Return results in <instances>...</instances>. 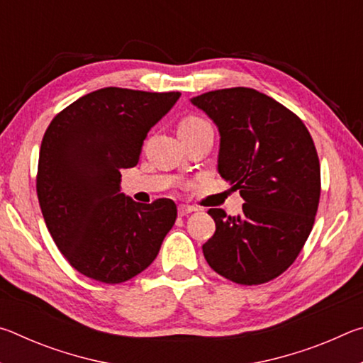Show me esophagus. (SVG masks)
<instances>
[{
    "instance_id": "1",
    "label": "esophagus",
    "mask_w": 363,
    "mask_h": 363,
    "mask_svg": "<svg viewBox=\"0 0 363 363\" xmlns=\"http://www.w3.org/2000/svg\"><path fill=\"white\" fill-rule=\"evenodd\" d=\"M196 211L194 206H189V205H181L179 208H177V213H179V216H187V214Z\"/></svg>"
}]
</instances>
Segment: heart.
Listing matches in <instances>:
<instances>
[{"label":"heart","instance_id":"heart-1","mask_svg":"<svg viewBox=\"0 0 363 363\" xmlns=\"http://www.w3.org/2000/svg\"><path fill=\"white\" fill-rule=\"evenodd\" d=\"M208 123L201 118H196V116H190V118H186L184 121H181L179 125V131L182 130H196V128L206 126Z\"/></svg>","mask_w":363,"mask_h":363}]
</instances>
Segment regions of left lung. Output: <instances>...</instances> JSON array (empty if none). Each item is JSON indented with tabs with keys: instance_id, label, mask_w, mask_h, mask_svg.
<instances>
[{
	"instance_id": "obj_1",
	"label": "left lung",
	"mask_w": 363,
	"mask_h": 363,
	"mask_svg": "<svg viewBox=\"0 0 363 363\" xmlns=\"http://www.w3.org/2000/svg\"><path fill=\"white\" fill-rule=\"evenodd\" d=\"M219 131L218 171L240 190L242 213L208 214L216 232L203 245L206 262L240 285H259L291 266L314 225L320 164L296 115L251 88L210 91L190 99Z\"/></svg>"
}]
</instances>
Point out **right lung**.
Here are the masks:
<instances>
[{"instance_id":"obj_1","label":"right lung","mask_w":363,"mask_h":363,"mask_svg":"<svg viewBox=\"0 0 363 363\" xmlns=\"http://www.w3.org/2000/svg\"><path fill=\"white\" fill-rule=\"evenodd\" d=\"M181 93L102 88L54 116L36 176L43 218L73 267L121 284L155 259L177 218L173 200L144 205L121 194V168L139 162L147 133Z\"/></svg>"}]
</instances>
